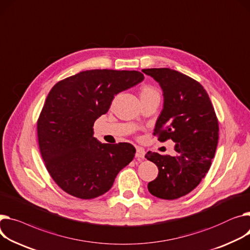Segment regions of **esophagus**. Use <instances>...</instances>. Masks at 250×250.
Here are the masks:
<instances>
[{
	"label": "esophagus",
	"mask_w": 250,
	"mask_h": 250,
	"mask_svg": "<svg viewBox=\"0 0 250 250\" xmlns=\"http://www.w3.org/2000/svg\"><path fill=\"white\" fill-rule=\"evenodd\" d=\"M145 149L143 147H137V152H136V157L139 159H144L145 158Z\"/></svg>",
	"instance_id": "1"
}]
</instances>
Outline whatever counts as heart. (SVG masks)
I'll use <instances>...</instances> for the list:
<instances>
[{"label":"heart","mask_w":250,"mask_h":250,"mask_svg":"<svg viewBox=\"0 0 250 250\" xmlns=\"http://www.w3.org/2000/svg\"><path fill=\"white\" fill-rule=\"evenodd\" d=\"M153 94H158L157 90L151 86V85H144L141 90H140V95H141V98L143 97H146V96H148V95H153Z\"/></svg>","instance_id":"heart-1"}]
</instances>
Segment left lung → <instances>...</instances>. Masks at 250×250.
I'll return each mask as SVG.
<instances>
[{
	"instance_id": "1",
	"label": "left lung",
	"mask_w": 250,
	"mask_h": 250,
	"mask_svg": "<svg viewBox=\"0 0 250 250\" xmlns=\"http://www.w3.org/2000/svg\"><path fill=\"white\" fill-rule=\"evenodd\" d=\"M159 82L164 108L154 136L175 142L177 156L148 152L145 158L157 165L158 177L147 184L152 195L174 200L194 190L208 173L219 138V125L204 87L195 79L170 68L143 69Z\"/></svg>"
}]
</instances>
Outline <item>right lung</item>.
I'll return each mask as SVG.
<instances>
[{
    "label": "right lung",
    "instance_id": "1",
    "mask_svg": "<svg viewBox=\"0 0 250 250\" xmlns=\"http://www.w3.org/2000/svg\"><path fill=\"white\" fill-rule=\"evenodd\" d=\"M144 80L140 71L93 69L60 80L37 121L40 153L48 173L66 193L93 199L106 193L136 154L127 143L102 144L93 125L114 95Z\"/></svg>",
    "mask_w": 250,
    "mask_h": 250
}]
</instances>
